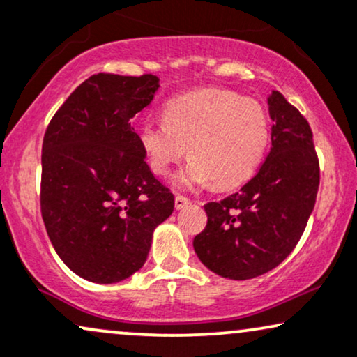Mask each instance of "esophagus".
Here are the masks:
<instances>
[{
	"label": "esophagus",
	"mask_w": 357,
	"mask_h": 357,
	"mask_svg": "<svg viewBox=\"0 0 357 357\" xmlns=\"http://www.w3.org/2000/svg\"><path fill=\"white\" fill-rule=\"evenodd\" d=\"M189 202H191V201H189L186 196H181V194H176V197H174V207H176V209H183V207H186Z\"/></svg>",
	"instance_id": "obj_1"
}]
</instances>
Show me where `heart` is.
Here are the masks:
<instances>
[{
	"label": "heart",
	"instance_id": "obj_1",
	"mask_svg": "<svg viewBox=\"0 0 357 357\" xmlns=\"http://www.w3.org/2000/svg\"><path fill=\"white\" fill-rule=\"evenodd\" d=\"M151 171L166 176L189 155L181 186L232 189L245 183L264 160L270 119L259 100L232 90L206 89L169 100L163 121H146L137 132Z\"/></svg>",
	"mask_w": 357,
	"mask_h": 357
}]
</instances>
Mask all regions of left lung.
<instances>
[{
  "label": "left lung",
  "instance_id": "8db88e82",
  "mask_svg": "<svg viewBox=\"0 0 357 357\" xmlns=\"http://www.w3.org/2000/svg\"><path fill=\"white\" fill-rule=\"evenodd\" d=\"M272 148L241 191L204 206L207 225L194 250L220 277L249 280L277 267L303 236L319 186L313 132L298 108L273 90L268 97Z\"/></svg>",
  "mask_w": 357,
  "mask_h": 357
}]
</instances>
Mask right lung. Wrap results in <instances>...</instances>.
Wrapping results in <instances>:
<instances>
[{"mask_svg":"<svg viewBox=\"0 0 357 357\" xmlns=\"http://www.w3.org/2000/svg\"><path fill=\"white\" fill-rule=\"evenodd\" d=\"M158 82L151 74L90 75L44 133L40 214L54 250L89 282L115 283L138 272L153 231L174 209L132 126Z\"/></svg>","mask_w":357,"mask_h":357,"instance_id":"right-lung-1","label":"right lung"}]
</instances>
